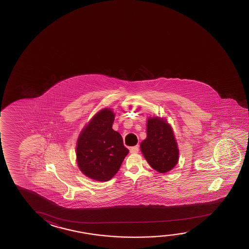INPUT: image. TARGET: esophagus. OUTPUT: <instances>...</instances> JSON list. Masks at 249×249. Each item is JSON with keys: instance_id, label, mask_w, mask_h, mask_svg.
Instances as JSON below:
<instances>
[{"instance_id": "esophagus-1", "label": "esophagus", "mask_w": 249, "mask_h": 249, "mask_svg": "<svg viewBox=\"0 0 249 249\" xmlns=\"http://www.w3.org/2000/svg\"><path fill=\"white\" fill-rule=\"evenodd\" d=\"M138 151H139V146H138V145L131 147L130 149V152L131 153V154H136V153H138Z\"/></svg>"}]
</instances>
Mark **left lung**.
Listing matches in <instances>:
<instances>
[{
    "label": "left lung",
    "instance_id": "obj_1",
    "mask_svg": "<svg viewBox=\"0 0 249 249\" xmlns=\"http://www.w3.org/2000/svg\"><path fill=\"white\" fill-rule=\"evenodd\" d=\"M145 159L153 169L165 174L178 163V149L174 130L166 119L149 117L147 138L140 144Z\"/></svg>",
    "mask_w": 249,
    "mask_h": 249
}]
</instances>
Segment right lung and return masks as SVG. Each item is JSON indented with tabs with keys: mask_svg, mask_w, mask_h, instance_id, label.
Segmentation results:
<instances>
[{
	"mask_svg": "<svg viewBox=\"0 0 249 249\" xmlns=\"http://www.w3.org/2000/svg\"><path fill=\"white\" fill-rule=\"evenodd\" d=\"M114 119L111 109H101L82 129L76 142L79 169L97 181L110 180L129 153L121 135L112 129Z\"/></svg>",
	"mask_w": 249,
	"mask_h": 249,
	"instance_id": "add662e5",
	"label": "right lung"
}]
</instances>
